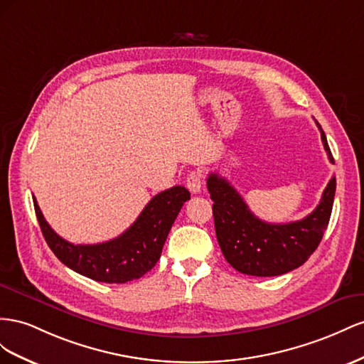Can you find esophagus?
Wrapping results in <instances>:
<instances>
[{"label": "esophagus", "instance_id": "1", "mask_svg": "<svg viewBox=\"0 0 364 364\" xmlns=\"http://www.w3.org/2000/svg\"><path fill=\"white\" fill-rule=\"evenodd\" d=\"M186 184H188V189L192 193H200L203 189V173L200 171H193L188 175V180H186Z\"/></svg>", "mask_w": 364, "mask_h": 364}]
</instances>
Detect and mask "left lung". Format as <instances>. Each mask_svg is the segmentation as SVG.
Instances as JSON below:
<instances>
[{"label":"left lung","mask_w":364,"mask_h":364,"mask_svg":"<svg viewBox=\"0 0 364 364\" xmlns=\"http://www.w3.org/2000/svg\"><path fill=\"white\" fill-rule=\"evenodd\" d=\"M317 127L328 159L334 163L325 132L318 123ZM207 189L213 201L216 240L227 262L242 274L268 277L291 272L316 252L331 218L336 176L329 180L316 209L304 220L288 224L259 220L221 175L210 173Z\"/></svg>","instance_id":"8db88e82"}]
</instances>
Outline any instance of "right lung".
I'll use <instances>...</instances> for the list:
<instances>
[{"instance_id": "add662e5", "label": "right lung", "mask_w": 364, "mask_h": 364, "mask_svg": "<svg viewBox=\"0 0 364 364\" xmlns=\"http://www.w3.org/2000/svg\"><path fill=\"white\" fill-rule=\"evenodd\" d=\"M188 200L191 193L183 186L163 191L146 204L127 232L92 245L65 241L48 225L35 196L33 204L46 241L62 264L97 282L124 284L146 274L157 264L175 218Z\"/></svg>"}]
</instances>
